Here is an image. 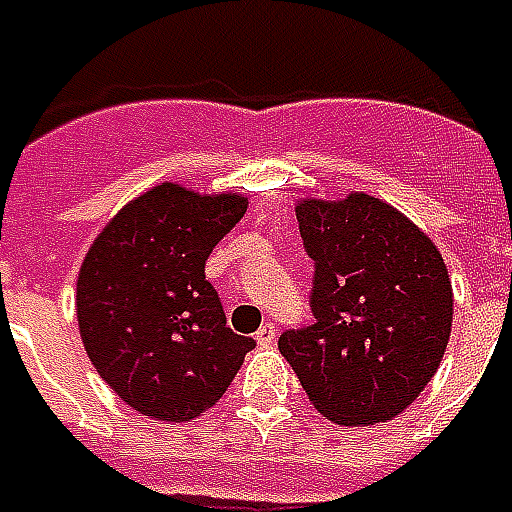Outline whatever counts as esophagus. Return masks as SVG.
Returning <instances> with one entry per match:
<instances>
[{
	"instance_id": "obj_1",
	"label": "esophagus",
	"mask_w": 512,
	"mask_h": 512,
	"mask_svg": "<svg viewBox=\"0 0 512 512\" xmlns=\"http://www.w3.org/2000/svg\"><path fill=\"white\" fill-rule=\"evenodd\" d=\"M257 344H274L276 342V325L274 323H263L260 325V331L255 333Z\"/></svg>"
}]
</instances>
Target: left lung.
<instances>
[{"instance_id":"1","label":"left lung","mask_w":512,"mask_h":512,"mask_svg":"<svg viewBox=\"0 0 512 512\" xmlns=\"http://www.w3.org/2000/svg\"><path fill=\"white\" fill-rule=\"evenodd\" d=\"M314 323L279 336L306 396L342 426L396 418L445 355L453 287L437 246L382 200H298Z\"/></svg>"}]
</instances>
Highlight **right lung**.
Returning a JSON list of instances; mask_svg holds the SVG:
<instances>
[{
	"instance_id": "obj_1",
	"label": "right lung",
	"mask_w": 512,
	"mask_h": 512,
	"mask_svg": "<svg viewBox=\"0 0 512 512\" xmlns=\"http://www.w3.org/2000/svg\"><path fill=\"white\" fill-rule=\"evenodd\" d=\"M238 192L160 184L102 227L78 274V328L94 369L132 410L157 420L214 407L255 347L227 328L206 279L214 246L244 217Z\"/></svg>"
}]
</instances>
